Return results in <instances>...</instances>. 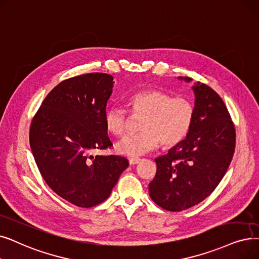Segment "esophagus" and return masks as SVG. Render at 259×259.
Wrapping results in <instances>:
<instances>
[{"mask_svg":"<svg viewBox=\"0 0 259 259\" xmlns=\"http://www.w3.org/2000/svg\"><path fill=\"white\" fill-rule=\"evenodd\" d=\"M140 157H131V159H129V164L130 165H136L140 162Z\"/></svg>","mask_w":259,"mask_h":259,"instance_id":"obj_1","label":"esophagus"}]
</instances>
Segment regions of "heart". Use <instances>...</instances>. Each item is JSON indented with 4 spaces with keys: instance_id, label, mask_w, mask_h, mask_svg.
Instances as JSON below:
<instances>
[{
    "instance_id": "b5f03b06",
    "label": "heart",
    "mask_w": 259,
    "mask_h": 259,
    "mask_svg": "<svg viewBox=\"0 0 259 259\" xmlns=\"http://www.w3.org/2000/svg\"><path fill=\"white\" fill-rule=\"evenodd\" d=\"M133 116L143 117L138 134L126 136L115 145L117 153L138 157L153 150L161 143L164 147H174L181 143L193 126L195 108L186 98H172L160 90H143L129 98ZM129 116L120 107H110L105 114L107 130L120 137L127 132Z\"/></svg>"
}]
</instances>
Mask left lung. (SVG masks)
<instances>
[{"instance_id":"obj_1","label":"left lung","mask_w":259,"mask_h":259,"mask_svg":"<svg viewBox=\"0 0 259 259\" xmlns=\"http://www.w3.org/2000/svg\"><path fill=\"white\" fill-rule=\"evenodd\" d=\"M192 81V78L178 77ZM195 118L187 137L157 156L149 195L162 208L181 211L207 198L226 175L235 151V128L221 97L195 82Z\"/></svg>"}]
</instances>
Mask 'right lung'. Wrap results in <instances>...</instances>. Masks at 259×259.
Wrapping results in <instances>:
<instances>
[{"label": "right lung", "mask_w": 259, "mask_h": 259, "mask_svg": "<svg viewBox=\"0 0 259 259\" xmlns=\"http://www.w3.org/2000/svg\"><path fill=\"white\" fill-rule=\"evenodd\" d=\"M113 85L105 73L66 79L49 93L30 123V148L44 181L76 206L108 199L129 165L119 155H92L112 146L105 114Z\"/></svg>", "instance_id": "obj_1"}]
</instances>
